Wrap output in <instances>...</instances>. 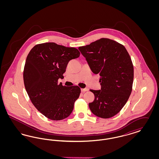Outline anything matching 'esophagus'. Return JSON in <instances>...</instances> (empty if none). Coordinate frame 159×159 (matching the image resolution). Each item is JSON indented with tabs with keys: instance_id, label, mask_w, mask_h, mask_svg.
Masks as SVG:
<instances>
[{
	"instance_id": "1",
	"label": "esophagus",
	"mask_w": 159,
	"mask_h": 159,
	"mask_svg": "<svg viewBox=\"0 0 159 159\" xmlns=\"http://www.w3.org/2000/svg\"><path fill=\"white\" fill-rule=\"evenodd\" d=\"M89 90L88 88H84V89H81V91L82 92H86V91H88Z\"/></svg>"
}]
</instances>
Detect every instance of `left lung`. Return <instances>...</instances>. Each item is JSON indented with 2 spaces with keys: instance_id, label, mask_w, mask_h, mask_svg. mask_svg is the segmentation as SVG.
<instances>
[{
  "instance_id": "1",
  "label": "left lung",
  "mask_w": 159,
  "mask_h": 159,
  "mask_svg": "<svg viewBox=\"0 0 159 159\" xmlns=\"http://www.w3.org/2000/svg\"><path fill=\"white\" fill-rule=\"evenodd\" d=\"M92 71L100 76L101 90L90 89L95 95L89 104L92 113L108 119L118 113L132 90L134 66L125 46L113 40L101 38L79 48Z\"/></svg>"
}]
</instances>
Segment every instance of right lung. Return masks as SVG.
I'll return each mask as SVG.
<instances>
[{
  "mask_svg": "<svg viewBox=\"0 0 159 159\" xmlns=\"http://www.w3.org/2000/svg\"><path fill=\"white\" fill-rule=\"evenodd\" d=\"M75 48L48 42L34 46L28 54L23 72L25 88L31 102L52 120H61L73 111L79 97L77 86L58 83L63 78L68 62L80 56Z\"/></svg>",
  "mask_w": 159,
  "mask_h": 159,
  "instance_id": "add662e5",
  "label": "right lung"
}]
</instances>
